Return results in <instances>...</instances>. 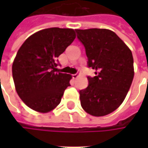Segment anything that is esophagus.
<instances>
[{
    "label": "esophagus",
    "mask_w": 148,
    "mask_h": 148,
    "mask_svg": "<svg viewBox=\"0 0 148 148\" xmlns=\"http://www.w3.org/2000/svg\"><path fill=\"white\" fill-rule=\"evenodd\" d=\"M78 77H79V74H77V73H76V74H73V75H72V78H74V79H77Z\"/></svg>",
    "instance_id": "obj_1"
}]
</instances>
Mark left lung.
Returning <instances> with one entry per match:
<instances>
[{
	"instance_id": "left-lung-1",
	"label": "left lung",
	"mask_w": 148,
	"mask_h": 148,
	"mask_svg": "<svg viewBox=\"0 0 148 148\" xmlns=\"http://www.w3.org/2000/svg\"><path fill=\"white\" fill-rule=\"evenodd\" d=\"M87 57V66L95 69L87 77L88 86L81 90L83 110L93 116H105L121 105L134 76L131 50L114 32L106 29H76Z\"/></svg>"
}]
</instances>
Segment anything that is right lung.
Segmentation results:
<instances>
[{
    "instance_id": "obj_1",
    "label": "right lung",
    "mask_w": 148,
    "mask_h": 148,
    "mask_svg": "<svg viewBox=\"0 0 148 148\" xmlns=\"http://www.w3.org/2000/svg\"><path fill=\"white\" fill-rule=\"evenodd\" d=\"M76 38L72 29L49 28L29 37L12 65L17 94L27 106L48 113L61 102L71 76L57 71L58 58Z\"/></svg>"
}]
</instances>
